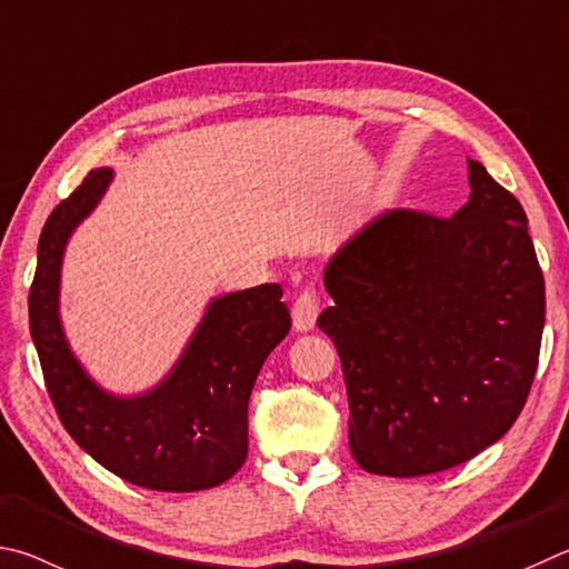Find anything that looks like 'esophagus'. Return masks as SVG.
Segmentation results:
<instances>
[{
  "instance_id": "1",
  "label": "esophagus",
  "mask_w": 569,
  "mask_h": 569,
  "mask_svg": "<svg viewBox=\"0 0 569 569\" xmlns=\"http://www.w3.org/2000/svg\"><path fill=\"white\" fill-rule=\"evenodd\" d=\"M317 315H320V305H317L315 290H305L292 307V322L297 332H310L315 330Z\"/></svg>"
}]
</instances>
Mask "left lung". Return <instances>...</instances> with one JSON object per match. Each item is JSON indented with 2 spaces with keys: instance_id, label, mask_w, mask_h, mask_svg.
I'll return each instance as SVG.
<instances>
[{
  "instance_id": "left-lung-1",
  "label": "left lung",
  "mask_w": 569,
  "mask_h": 569,
  "mask_svg": "<svg viewBox=\"0 0 569 569\" xmlns=\"http://www.w3.org/2000/svg\"><path fill=\"white\" fill-rule=\"evenodd\" d=\"M470 199L440 219L375 217L325 267L320 315L342 360L350 450L372 475L420 477L480 455L530 395L545 279L515 194L467 159Z\"/></svg>"
}]
</instances>
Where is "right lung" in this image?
Returning <instances> with one entry per match:
<instances>
[{
	"label": "right lung",
	"instance_id": "right-lung-1",
	"mask_svg": "<svg viewBox=\"0 0 569 569\" xmlns=\"http://www.w3.org/2000/svg\"><path fill=\"white\" fill-rule=\"evenodd\" d=\"M114 172L92 169L39 234L29 290V332L64 430L122 480L159 492L227 482L247 460V405L267 355L290 332L282 287L214 297L172 370L152 390L119 397L87 375L59 320V279L69 237L94 212Z\"/></svg>",
	"mask_w": 569,
	"mask_h": 569
}]
</instances>
